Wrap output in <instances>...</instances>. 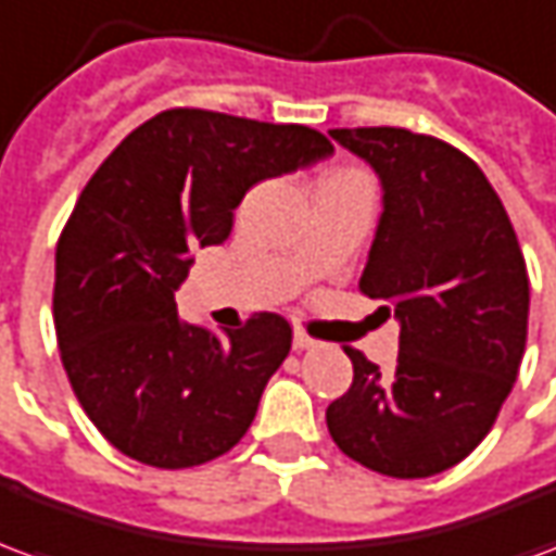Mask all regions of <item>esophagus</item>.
<instances>
[{
    "label": "esophagus",
    "instance_id": "obj_1",
    "mask_svg": "<svg viewBox=\"0 0 556 556\" xmlns=\"http://www.w3.org/2000/svg\"><path fill=\"white\" fill-rule=\"evenodd\" d=\"M291 342H294V351H309L315 345L313 339L306 337V333H303L301 327H298V330H294V339H291Z\"/></svg>",
    "mask_w": 556,
    "mask_h": 556
}]
</instances>
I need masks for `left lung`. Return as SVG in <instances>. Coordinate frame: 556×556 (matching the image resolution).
<instances>
[{"label":"left lung","instance_id":"1","mask_svg":"<svg viewBox=\"0 0 556 556\" xmlns=\"http://www.w3.org/2000/svg\"><path fill=\"white\" fill-rule=\"evenodd\" d=\"M330 137L381 181L361 291L393 303L399 357L381 372L345 349L354 381L327 408V429L369 470L434 477L477 450L518 378L530 313L525 255L501 195L458 148L402 127Z\"/></svg>","mask_w":556,"mask_h":556}]
</instances>
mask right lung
<instances>
[{
    "instance_id": "add662e5",
    "label": "right lung",
    "mask_w": 556,
    "mask_h": 556,
    "mask_svg": "<svg viewBox=\"0 0 556 556\" xmlns=\"http://www.w3.org/2000/svg\"><path fill=\"white\" fill-rule=\"evenodd\" d=\"M333 154L318 130L207 110H166L91 175L55 247L53 318L67 381L118 453L178 470L241 441L289 357L277 313L214 333L178 318L195 247L231 235L267 178Z\"/></svg>"
}]
</instances>
